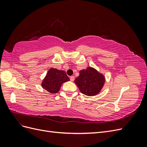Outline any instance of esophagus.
Segmentation results:
<instances>
[{
    "mask_svg": "<svg viewBox=\"0 0 147 147\" xmlns=\"http://www.w3.org/2000/svg\"><path fill=\"white\" fill-rule=\"evenodd\" d=\"M70 80L72 81V82H74V80H75V77H74V76H71L70 77Z\"/></svg>",
    "mask_w": 147,
    "mask_h": 147,
    "instance_id": "esophagus-1",
    "label": "esophagus"
}]
</instances>
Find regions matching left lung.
Instances as JSON below:
<instances>
[{"label":"left lung","instance_id":"8db88e82","mask_svg":"<svg viewBox=\"0 0 147 147\" xmlns=\"http://www.w3.org/2000/svg\"><path fill=\"white\" fill-rule=\"evenodd\" d=\"M75 83L82 94L88 96L98 94L105 82L103 74L94 68L88 67L80 71V75L75 80Z\"/></svg>","mask_w":147,"mask_h":147}]
</instances>
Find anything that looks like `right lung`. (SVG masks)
I'll return each instance as SVG.
<instances>
[{"instance_id": "add662e5", "label": "right lung", "mask_w": 147, "mask_h": 147, "mask_svg": "<svg viewBox=\"0 0 147 147\" xmlns=\"http://www.w3.org/2000/svg\"><path fill=\"white\" fill-rule=\"evenodd\" d=\"M69 78L64 70L51 68L42 82V87L51 94L59 92L62 84L69 82Z\"/></svg>"}]
</instances>
